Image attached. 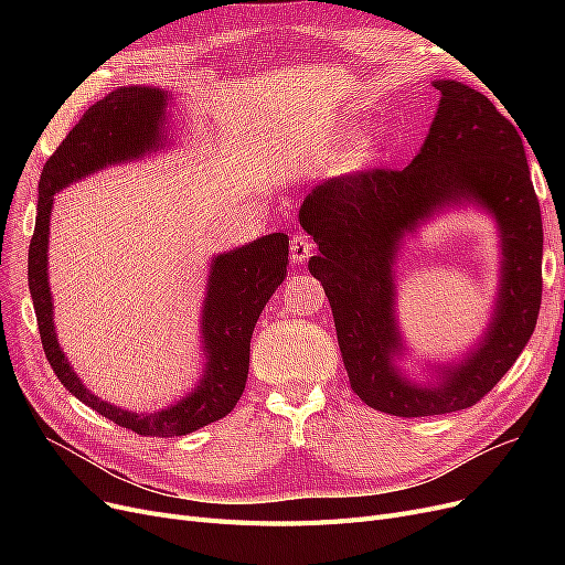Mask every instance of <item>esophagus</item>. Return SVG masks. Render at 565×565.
<instances>
[{"mask_svg": "<svg viewBox=\"0 0 565 565\" xmlns=\"http://www.w3.org/2000/svg\"><path fill=\"white\" fill-rule=\"evenodd\" d=\"M311 254H313V241H311V235H307V233H295V235L290 237V260L302 265V263L309 260Z\"/></svg>", "mask_w": 565, "mask_h": 565, "instance_id": "esophagus-1", "label": "esophagus"}]
</instances>
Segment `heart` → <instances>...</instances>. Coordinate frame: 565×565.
Listing matches in <instances>:
<instances>
[{
	"mask_svg": "<svg viewBox=\"0 0 565 565\" xmlns=\"http://www.w3.org/2000/svg\"><path fill=\"white\" fill-rule=\"evenodd\" d=\"M366 160H369V143L358 141L339 156V167L341 169H360Z\"/></svg>",
	"mask_w": 565,
	"mask_h": 565,
	"instance_id": "heart-1",
	"label": "heart"
}]
</instances>
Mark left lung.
Wrapping results in <instances>:
<instances>
[{
    "mask_svg": "<svg viewBox=\"0 0 565 565\" xmlns=\"http://www.w3.org/2000/svg\"><path fill=\"white\" fill-rule=\"evenodd\" d=\"M439 109L405 169L373 167L320 183L300 207L318 254L309 273L328 295L350 387L396 417H435L477 405L536 330L543 300V220L522 137L497 105L467 84L435 82ZM462 198L492 210L504 241V279L482 348L444 372L439 388L395 375L391 263L397 237L435 206Z\"/></svg>",
    "mask_w": 565,
    "mask_h": 565,
    "instance_id": "obj_1",
    "label": "left lung"
}]
</instances>
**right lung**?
Listing matches in <instances>:
<instances>
[{"label": "right lung", "mask_w": 565, "mask_h": 565, "mask_svg": "<svg viewBox=\"0 0 565 565\" xmlns=\"http://www.w3.org/2000/svg\"><path fill=\"white\" fill-rule=\"evenodd\" d=\"M167 96L160 88L128 86L88 107L77 126L43 164L39 181L36 228L29 243V292H32L45 358L64 387L109 422L151 437H178L213 424L235 407L249 373L254 324L286 277L288 235L270 233L252 245L222 254L213 263L203 309V343L207 352L199 387L162 412L135 414L114 407L84 390L64 352L58 350L47 286V231L52 199L58 190L107 164L139 158L160 146Z\"/></svg>", "instance_id": "obj_1"}]
</instances>
